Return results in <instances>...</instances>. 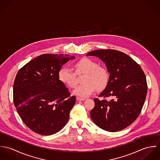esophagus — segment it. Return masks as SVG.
I'll return each mask as SVG.
<instances>
[{
	"instance_id": "34e87169",
	"label": "esophagus",
	"mask_w": 160,
	"mask_h": 160,
	"mask_svg": "<svg viewBox=\"0 0 160 160\" xmlns=\"http://www.w3.org/2000/svg\"><path fill=\"white\" fill-rule=\"evenodd\" d=\"M76 100L78 101H84L85 100V98H81V97H77Z\"/></svg>"
}]
</instances>
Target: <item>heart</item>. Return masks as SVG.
I'll return each instance as SVG.
<instances>
[{"instance_id":"obj_1","label":"heart","mask_w":160,"mask_h":160,"mask_svg":"<svg viewBox=\"0 0 160 160\" xmlns=\"http://www.w3.org/2000/svg\"><path fill=\"white\" fill-rule=\"evenodd\" d=\"M74 67L78 74L84 73L83 84L78 86L73 93L81 97H86L91 95L96 89H103L107 85L109 80V73L107 69L98 66L97 62L88 58H84L78 61ZM59 81L71 88L76 86L75 73L67 67L60 69L58 73Z\"/></svg>"}]
</instances>
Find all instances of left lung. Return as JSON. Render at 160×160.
<instances>
[{
    "instance_id": "1",
    "label": "left lung",
    "mask_w": 160,
    "mask_h": 160,
    "mask_svg": "<svg viewBox=\"0 0 160 160\" xmlns=\"http://www.w3.org/2000/svg\"><path fill=\"white\" fill-rule=\"evenodd\" d=\"M87 56L99 58L110 73L108 82L99 97L94 98L91 117L100 128L109 132L121 131L131 124L144 104L147 84L139 65L126 53L116 50H96Z\"/></svg>"
}]
</instances>
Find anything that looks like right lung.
Masks as SVG:
<instances>
[{
    "instance_id": "obj_1",
    "label": "right lung",
    "mask_w": 160,
    "mask_h": 160,
    "mask_svg": "<svg viewBox=\"0 0 160 160\" xmlns=\"http://www.w3.org/2000/svg\"><path fill=\"white\" fill-rule=\"evenodd\" d=\"M74 56L43 54L20 69L13 84V102L24 123L32 131L50 136L67 123L76 102L58 73Z\"/></svg>"
}]
</instances>
